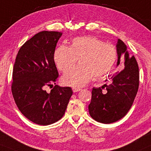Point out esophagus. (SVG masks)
<instances>
[{"label": "esophagus", "mask_w": 151, "mask_h": 151, "mask_svg": "<svg viewBox=\"0 0 151 151\" xmlns=\"http://www.w3.org/2000/svg\"><path fill=\"white\" fill-rule=\"evenodd\" d=\"M81 89L79 88H72V91H73L74 93H77L78 91H81Z\"/></svg>", "instance_id": "1"}]
</instances>
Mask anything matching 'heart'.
<instances>
[{
    "instance_id": "1",
    "label": "heart",
    "mask_w": 151,
    "mask_h": 151,
    "mask_svg": "<svg viewBox=\"0 0 151 151\" xmlns=\"http://www.w3.org/2000/svg\"><path fill=\"white\" fill-rule=\"evenodd\" d=\"M53 59L57 68L64 73L72 70L79 60V65L65 74L62 82L69 86L81 87L93 76L100 79L106 75L116 63L117 52L114 45L86 36L74 38L70 47L60 46Z\"/></svg>"
}]
</instances>
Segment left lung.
<instances>
[{"mask_svg": "<svg viewBox=\"0 0 151 151\" xmlns=\"http://www.w3.org/2000/svg\"><path fill=\"white\" fill-rule=\"evenodd\" d=\"M116 47L118 55L116 67L121 64V57L124 56L125 68L108 77L110 80L109 85L106 83L102 87L93 88L88 105L91 117L105 124L114 123L126 115L139 88V66L136 59L134 56H129L127 46L121 40L118 39Z\"/></svg>", "mask_w": 151, "mask_h": 151, "instance_id": "8db88e82", "label": "left lung"}]
</instances>
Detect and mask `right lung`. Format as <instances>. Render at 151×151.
Returning a JSON list of instances; mask_svg holds the SVG:
<instances>
[{"label": "right lung", "mask_w": 151, "mask_h": 151, "mask_svg": "<svg viewBox=\"0 0 151 151\" xmlns=\"http://www.w3.org/2000/svg\"><path fill=\"white\" fill-rule=\"evenodd\" d=\"M61 32L42 31L26 41L19 51L13 68L12 93L23 115L34 123L47 125L63 116L72 91L56 85L58 72L53 55Z\"/></svg>", "instance_id": "obj_1"}]
</instances>
